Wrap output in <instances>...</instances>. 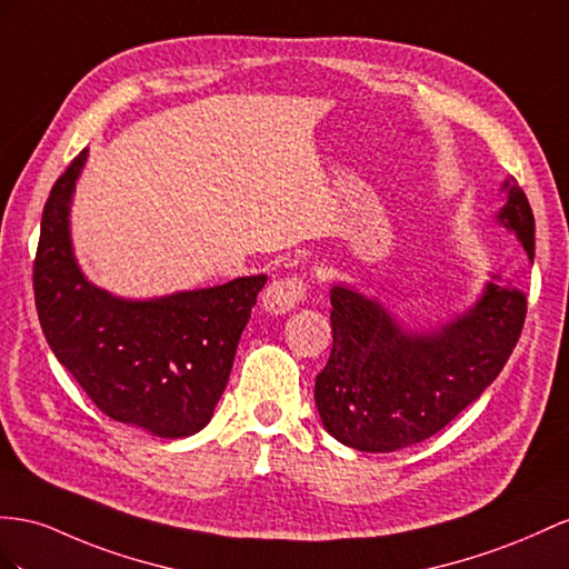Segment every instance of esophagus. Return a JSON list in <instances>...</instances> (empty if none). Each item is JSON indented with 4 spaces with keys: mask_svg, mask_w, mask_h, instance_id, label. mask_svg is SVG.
I'll list each match as a JSON object with an SVG mask.
<instances>
[{
    "mask_svg": "<svg viewBox=\"0 0 569 569\" xmlns=\"http://www.w3.org/2000/svg\"><path fill=\"white\" fill-rule=\"evenodd\" d=\"M308 296V288H305L302 279L298 276H288V279H276L271 281L264 293H261V308L269 315H286L300 305Z\"/></svg>",
    "mask_w": 569,
    "mask_h": 569,
    "instance_id": "esophagus-1",
    "label": "esophagus"
}]
</instances>
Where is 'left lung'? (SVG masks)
Masks as SVG:
<instances>
[{"mask_svg": "<svg viewBox=\"0 0 569 569\" xmlns=\"http://www.w3.org/2000/svg\"><path fill=\"white\" fill-rule=\"evenodd\" d=\"M500 189L505 207L495 221L533 257L529 199L512 178ZM329 298L333 346L315 380V403L327 432L360 451H397L440 432L500 375L527 317V296L498 281L426 331L348 283H333Z\"/></svg>", "mask_w": 569, "mask_h": 569, "instance_id": "obj_1", "label": "left lung"}]
</instances>
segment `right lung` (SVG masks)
<instances>
[{"mask_svg":"<svg viewBox=\"0 0 569 569\" xmlns=\"http://www.w3.org/2000/svg\"><path fill=\"white\" fill-rule=\"evenodd\" d=\"M83 149L42 209L33 267L36 308L57 360L112 420L178 440L209 423L228 385L240 333L267 276L134 300L86 279L69 211Z\"/></svg>","mask_w":569,"mask_h":569,"instance_id":"add662e5","label":"right lung"}]
</instances>
